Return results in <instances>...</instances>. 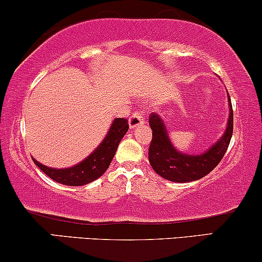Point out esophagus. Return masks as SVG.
Listing matches in <instances>:
<instances>
[{
	"label": "esophagus",
	"instance_id": "esophagus-1",
	"mask_svg": "<svg viewBox=\"0 0 262 262\" xmlns=\"http://www.w3.org/2000/svg\"><path fill=\"white\" fill-rule=\"evenodd\" d=\"M143 114H142V112H136L132 114V116L130 119H128V126H130L131 130H134V128L138 127V126H141L142 124H143Z\"/></svg>",
	"mask_w": 262,
	"mask_h": 262
}]
</instances>
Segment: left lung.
<instances>
[{"instance_id": "1", "label": "left lung", "mask_w": 262, "mask_h": 262, "mask_svg": "<svg viewBox=\"0 0 262 262\" xmlns=\"http://www.w3.org/2000/svg\"><path fill=\"white\" fill-rule=\"evenodd\" d=\"M228 118L224 134L208 149L199 154L183 153L171 142L165 121L159 114H151L149 126L153 131L149 153L150 166L163 179L171 182L186 183L196 181L214 170L224 158L233 132V111L227 92Z\"/></svg>"}]
</instances>
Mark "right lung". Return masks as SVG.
I'll return each mask as SVG.
<instances>
[{
    "label": "right lung",
    "mask_w": 262,
    "mask_h": 262,
    "mask_svg": "<svg viewBox=\"0 0 262 262\" xmlns=\"http://www.w3.org/2000/svg\"><path fill=\"white\" fill-rule=\"evenodd\" d=\"M128 130L127 120L124 118H116L112 121L111 127L103 138L101 143L97 146L91 154H89L85 159L70 167H51L43 165L35 158L32 161L42 172L64 186H83L91 183L101 177L111 165L115 151L118 149L119 143Z\"/></svg>",
    "instance_id": "1"
}]
</instances>
